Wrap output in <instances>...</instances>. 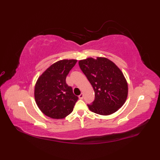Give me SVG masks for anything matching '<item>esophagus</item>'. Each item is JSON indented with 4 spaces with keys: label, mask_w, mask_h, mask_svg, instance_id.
Returning <instances> with one entry per match:
<instances>
[{
    "label": "esophagus",
    "mask_w": 160,
    "mask_h": 160,
    "mask_svg": "<svg viewBox=\"0 0 160 160\" xmlns=\"http://www.w3.org/2000/svg\"><path fill=\"white\" fill-rule=\"evenodd\" d=\"M79 98L80 99H83V94L81 93V95H79Z\"/></svg>",
    "instance_id": "1"
}]
</instances>
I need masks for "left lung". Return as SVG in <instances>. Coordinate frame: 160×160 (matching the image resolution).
Returning <instances> with one entry per match:
<instances>
[{
	"instance_id": "8db88e82",
	"label": "left lung",
	"mask_w": 160,
	"mask_h": 160,
	"mask_svg": "<svg viewBox=\"0 0 160 160\" xmlns=\"http://www.w3.org/2000/svg\"><path fill=\"white\" fill-rule=\"evenodd\" d=\"M79 65L95 91L94 101L88 105L92 112L109 115L122 107L127 99L128 85L113 62L105 57H89L79 61Z\"/></svg>"
}]
</instances>
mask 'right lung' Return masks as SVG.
<instances>
[{
    "label": "right lung",
    "instance_id": "obj_1",
    "mask_svg": "<svg viewBox=\"0 0 160 160\" xmlns=\"http://www.w3.org/2000/svg\"><path fill=\"white\" fill-rule=\"evenodd\" d=\"M63 59L55 62L38 77L35 87V99L38 108L52 119H62L73 110L78 97L66 83V77L77 62Z\"/></svg>",
    "mask_w": 160,
    "mask_h": 160
}]
</instances>
